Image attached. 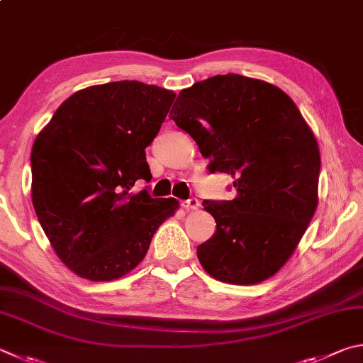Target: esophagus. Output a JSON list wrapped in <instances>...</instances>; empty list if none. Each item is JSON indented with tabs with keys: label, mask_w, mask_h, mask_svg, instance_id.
I'll return each mask as SVG.
<instances>
[{
	"label": "esophagus",
	"mask_w": 363,
	"mask_h": 363,
	"mask_svg": "<svg viewBox=\"0 0 363 363\" xmlns=\"http://www.w3.org/2000/svg\"><path fill=\"white\" fill-rule=\"evenodd\" d=\"M181 204H182V208L186 209V211H194V209H199L200 201H199V199H195V196H192V199L182 201Z\"/></svg>",
	"instance_id": "obj_1"
}]
</instances>
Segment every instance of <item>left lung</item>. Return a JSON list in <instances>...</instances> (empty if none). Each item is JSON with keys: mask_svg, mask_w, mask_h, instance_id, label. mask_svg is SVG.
Listing matches in <instances>:
<instances>
[{"mask_svg": "<svg viewBox=\"0 0 363 363\" xmlns=\"http://www.w3.org/2000/svg\"><path fill=\"white\" fill-rule=\"evenodd\" d=\"M171 118L194 138L209 173L235 177V200H204L216 232L196 247L222 282L255 284L292 255L318 206L320 155L313 131L281 89L240 74L196 82Z\"/></svg>", "mask_w": 363, "mask_h": 363, "instance_id": "left-lung-1", "label": "left lung"}]
</instances>
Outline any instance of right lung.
<instances>
[{
	"label": "right lung",
	"mask_w": 363,
	"mask_h": 363,
	"mask_svg": "<svg viewBox=\"0 0 363 363\" xmlns=\"http://www.w3.org/2000/svg\"><path fill=\"white\" fill-rule=\"evenodd\" d=\"M174 98L138 81L94 85L63 101L33 144V206L57 255L81 278H122L174 214V199L130 192L138 179H152L146 147Z\"/></svg>",
	"instance_id": "obj_1"
}]
</instances>
